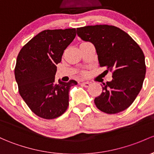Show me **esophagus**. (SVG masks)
<instances>
[{"instance_id":"1","label":"esophagus","mask_w":154,"mask_h":154,"mask_svg":"<svg viewBox=\"0 0 154 154\" xmlns=\"http://www.w3.org/2000/svg\"><path fill=\"white\" fill-rule=\"evenodd\" d=\"M81 85L83 86V87H90V82H82V83L81 84Z\"/></svg>"}]
</instances>
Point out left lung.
<instances>
[{
    "instance_id": "obj_1",
    "label": "left lung",
    "mask_w": 154,
    "mask_h": 154,
    "mask_svg": "<svg viewBox=\"0 0 154 154\" xmlns=\"http://www.w3.org/2000/svg\"><path fill=\"white\" fill-rule=\"evenodd\" d=\"M77 34L94 45L100 67L112 71V80L102 85L101 94L94 100L97 108L107 114L126 109L136 99L145 79L142 49L127 33L113 26L78 28Z\"/></svg>"
}]
</instances>
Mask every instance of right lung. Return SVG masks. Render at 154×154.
<instances>
[{
    "label": "right lung",
    "mask_w": 154,
    "mask_h": 154,
    "mask_svg": "<svg viewBox=\"0 0 154 154\" xmlns=\"http://www.w3.org/2000/svg\"><path fill=\"white\" fill-rule=\"evenodd\" d=\"M76 35L75 29L45 30L25 45L14 69L20 96L30 109L44 119L61 116L69 106V91L76 85L55 81L57 64Z\"/></svg>",
    "instance_id": "obj_1"
}]
</instances>
